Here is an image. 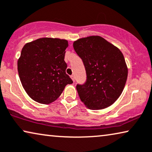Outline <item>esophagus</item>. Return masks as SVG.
Wrapping results in <instances>:
<instances>
[{
    "label": "esophagus",
    "mask_w": 152,
    "mask_h": 152,
    "mask_svg": "<svg viewBox=\"0 0 152 152\" xmlns=\"http://www.w3.org/2000/svg\"><path fill=\"white\" fill-rule=\"evenodd\" d=\"M71 79H72V80L73 81H75V76L73 75H72L71 76Z\"/></svg>",
    "instance_id": "esophagus-1"
}]
</instances>
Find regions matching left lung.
<instances>
[{
  "label": "left lung",
  "instance_id": "left-lung-1",
  "mask_svg": "<svg viewBox=\"0 0 152 152\" xmlns=\"http://www.w3.org/2000/svg\"><path fill=\"white\" fill-rule=\"evenodd\" d=\"M73 48L81 59L86 81L76 86L80 99L92 110L110 106L122 93L127 68L121 50L100 36L75 41Z\"/></svg>",
  "mask_w": 152,
  "mask_h": 152
}]
</instances>
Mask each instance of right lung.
<instances>
[{
  "label": "right lung",
  "instance_id": "obj_1",
  "mask_svg": "<svg viewBox=\"0 0 152 152\" xmlns=\"http://www.w3.org/2000/svg\"><path fill=\"white\" fill-rule=\"evenodd\" d=\"M66 39L39 38L26 44L18 60V71L28 95L42 104H49L61 95L67 84L72 83L66 73Z\"/></svg>",
  "mask_w": 152,
  "mask_h": 152
}]
</instances>
